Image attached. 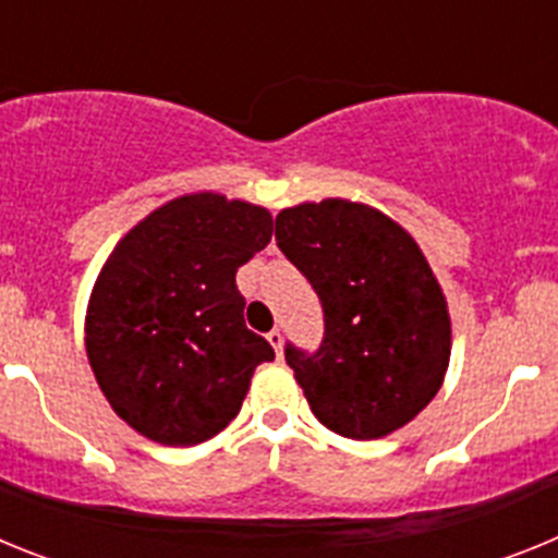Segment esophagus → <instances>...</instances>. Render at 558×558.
Segmentation results:
<instances>
[{
    "instance_id": "1",
    "label": "esophagus",
    "mask_w": 558,
    "mask_h": 558,
    "mask_svg": "<svg viewBox=\"0 0 558 558\" xmlns=\"http://www.w3.org/2000/svg\"><path fill=\"white\" fill-rule=\"evenodd\" d=\"M268 343H270V347L276 349V354H279V357H282V343H284L282 329H270V332H268Z\"/></svg>"
}]
</instances>
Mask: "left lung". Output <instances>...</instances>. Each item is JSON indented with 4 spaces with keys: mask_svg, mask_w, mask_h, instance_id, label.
<instances>
[{
    "mask_svg": "<svg viewBox=\"0 0 558 558\" xmlns=\"http://www.w3.org/2000/svg\"><path fill=\"white\" fill-rule=\"evenodd\" d=\"M276 243L324 307V340L284 357L315 418L354 441L405 427L450 366L445 290L397 220L357 201L324 198L276 215Z\"/></svg>",
    "mask_w": 558,
    "mask_h": 558,
    "instance_id": "obj_1",
    "label": "left lung"
}]
</instances>
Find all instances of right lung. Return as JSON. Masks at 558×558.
Masks as SVG:
<instances>
[{"label": "right lung", "mask_w": 558, "mask_h": 558, "mask_svg": "<svg viewBox=\"0 0 558 558\" xmlns=\"http://www.w3.org/2000/svg\"><path fill=\"white\" fill-rule=\"evenodd\" d=\"M274 234L265 206L220 192L181 195L113 245L86 307V354L113 413L165 447L218 436L259 363L236 268Z\"/></svg>", "instance_id": "1"}]
</instances>
